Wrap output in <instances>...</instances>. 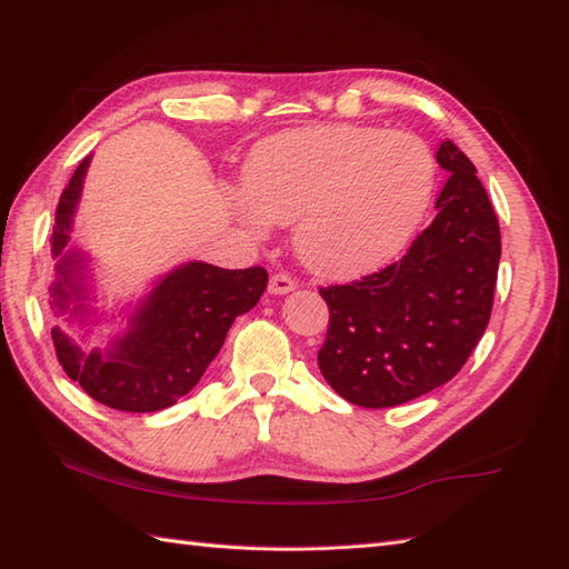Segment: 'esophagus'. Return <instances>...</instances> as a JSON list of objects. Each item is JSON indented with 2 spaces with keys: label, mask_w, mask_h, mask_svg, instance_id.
<instances>
[{
  "label": "esophagus",
  "mask_w": 569,
  "mask_h": 569,
  "mask_svg": "<svg viewBox=\"0 0 569 569\" xmlns=\"http://www.w3.org/2000/svg\"><path fill=\"white\" fill-rule=\"evenodd\" d=\"M295 287H297V282L292 280V277L280 272V274H272L270 277V287L268 289H270V295H289Z\"/></svg>",
  "instance_id": "esophagus-1"
}]
</instances>
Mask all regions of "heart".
Instances as JSON below:
<instances>
[{"mask_svg": "<svg viewBox=\"0 0 569 569\" xmlns=\"http://www.w3.org/2000/svg\"><path fill=\"white\" fill-rule=\"evenodd\" d=\"M436 158L419 136L372 126H317L264 138L246 166L243 223H295L311 272L352 277L380 268L409 243L436 189Z\"/></svg>", "mask_w": 569, "mask_h": 569, "instance_id": "b5f03b06", "label": "heart"}]
</instances>
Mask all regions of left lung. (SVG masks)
<instances>
[{"mask_svg":"<svg viewBox=\"0 0 569 569\" xmlns=\"http://www.w3.org/2000/svg\"><path fill=\"white\" fill-rule=\"evenodd\" d=\"M450 178L436 219L399 262L321 289L331 319L319 368L340 397L385 409L450 382L482 338L501 258L497 213L462 150L436 153Z\"/></svg>","mask_w":569,"mask_h":569,"instance_id":"obj_1","label":"left lung"}]
</instances>
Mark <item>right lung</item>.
<instances>
[{"instance_id": "1", "label": "right lung", "mask_w": 569, "mask_h": 569, "mask_svg": "<svg viewBox=\"0 0 569 569\" xmlns=\"http://www.w3.org/2000/svg\"><path fill=\"white\" fill-rule=\"evenodd\" d=\"M92 156H87L60 194L53 226L56 280L50 309L68 323L90 326V256L70 248L72 219ZM268 272L264 268L223 270L209 262H182L153 282L129 311V326L104 348L82 350L60 326L53 346L62 370L94 401L109 409L148 413L172 407L192 389L229 333L236 317L258 305Z\"/></svg>"}]
</instances>
